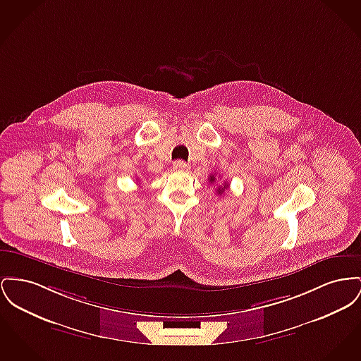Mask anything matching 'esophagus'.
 <instances>
[{
  "mask_svg": "<svg viewBox=\"0 0 361 361\" xmlns=\"http://www.w3.org/2000/svg\"><path fill=\"white\" fill-rule=\"evenodd\" d=\"M173 169L176 170H187L188 169V164L184 161H176L173 164Z\"/></svg>",
  "mask_w": 361,
  "mask_h": 361,
  "instance_id": "esophagus-1",
  "label": "esophagus"
}]
</instances>
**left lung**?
I'll list each match as a JSON object with an SVG mask.
<instances>
[{"label": "left lung", "mask_w": 361, "mask_h": 361, "mask_svg": "<svg viewBox=\"0 0 361 361\" xmlns=\"http://www.w3.org/2000/svg\"><path fill=\"white\" fill-rule=\"evenodd\" d=\"M209 181H210V183H214V181H215V177H214V174H212V176H210V180H209ZM228 187H229V185H228L226 183H224L222 185H219V187L216 188V192H218V195L224 193V192H225V190H228Z\"/></svg>", "instance_id": "obj_1"}]
</instances>
